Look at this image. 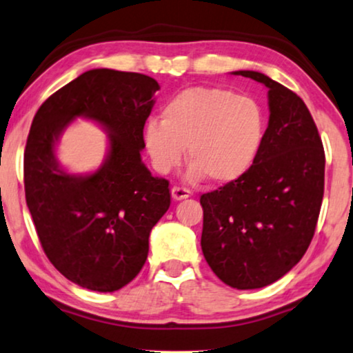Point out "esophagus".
<instances>
[{"label": "esophagus", "mask_w": 353, "mask_h": 353, "mask_svg": "<svg viewBox=\"0 0 353 353\" xmlns=\"http://www.w3.org/2000/svg\"><path fill=\"white\" fill-rule=\"evenodd\" d=\"M190 191L186 190V188H181V186H173L172 188V198L175 201H181V199H186L190 198Z\"/></svg>", "instance_id": "34e87169"}]
</instances>
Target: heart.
Here are the masks:
<instances>
[{"label": "heart", "mask_w": 353, "mask_h": 353, "mask_svg": "<svg viewBox=\"0 0 353 353\" xmlns=\"http://www.w3.org/2000/svg\"><path fill=\"white\" fill-rule=\"evenodd\" d=\"M268 118L254 97L223 87H188L162 107V121L144 126V145L159 173L176 168L185 157L193 162L186 176L208 175L216 185L240 180L259 157Z\"/></svg>", "instance_id": "heart-1"}]
</instances>
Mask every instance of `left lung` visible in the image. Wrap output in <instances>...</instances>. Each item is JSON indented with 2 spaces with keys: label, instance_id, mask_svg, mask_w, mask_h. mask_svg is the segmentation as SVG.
Masks as SVG:
<instances>
[{
  "label": "left lung",
  "instance_id": "left-lung-1",
  "mask_svg": "<svg viewBox=\"0 0 353 353\" xmlns=\"http://www.w3.org/2000/svg\"><path fill=\"white\" fill-rule=\"evenodd\" d=\"M233 74L269 89L266 139L245 176L201 196V248L223 283L251 290L285 276L308 250L323 203L326 157L299 95L263 72Z\"/></svg>",
  "mask_w": 353,
  "mask_h": 353
}]
</instances>
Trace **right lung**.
<instances>
[{
  "instance_id": "1",
  "label": "right lung",
  "mask_w": 353,
  "mask_h": 353,
  "mask_svg": "<svg viewBox=\"0 0 353 353\" xmlns=\"http://www.w3.org/2000/svg\"><path fill=\"white\" fill-rule=\"evenodd\" d=\"M160 89L139 72L85 71L45 100L32 121L24 152L27 208L50 263L68 281L95 292H115L143 269L152 227L170 208L165 178L141 159L144 125ZM76 117L109 134L99 171L68 174L54 149Z\"/></svg>"
}]
</instances>
